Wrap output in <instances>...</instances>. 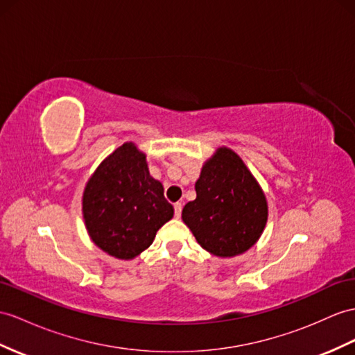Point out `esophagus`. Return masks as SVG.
Returning a JSON list of instances; mask_svg holds the SVG:
<instances>
[{
	"label": "esophagus",
	"instance_id": "34e87169",
	"mask_svg": "<svg viewBox=\"0 0 355 355\" xmlns=\"http://www.w3.org/2000/svg\"><path fill=\"white\" fill-rule=\"evenodd\" d=\"M182 214V203H175V217L179 218Z\"/></svg>",
	"mask_w": 355,
	"mask_h": 355
}]
</instances>
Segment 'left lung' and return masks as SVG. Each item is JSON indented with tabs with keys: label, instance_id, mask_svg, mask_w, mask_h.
Returning a JSON list of instances; mask_svg holds the SVG:
<instances>
[{
	"label": "left lung",
	"instance_id": "left-lung-1",
	"mask_svg": "<svg viewBox=\"0 0 355 355\" xmlns=\"http://www.w3.org/2000/svg\"><path fill=\"white\" fill-rule=\"evenodd\" d=\"M196 194L182 220L206 252L235 257L257 243L268 221L266 196L236 152L221 146L205 161Z\"/></svg>",
	"mask_w": 355,
	"mask_h": 355
}]
</instances>
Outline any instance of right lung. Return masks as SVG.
<instances>
[{"instance_id":"right-lung-1","label":"right lung","mask_w":355,"mask_h":355,"mask_svg":"<svg viewBox=\"0 0 355 355\" xmlns=\"http://www.w3.org/2000/svg\"><path fill=\"white\" fill-rule=\"evenodd\" d=\"M173 214L162 184L150 176L146 153L132 141L99 164L83 193V217L90 239L122 261L149 248Z\"/></svg>"}]
</instances>
